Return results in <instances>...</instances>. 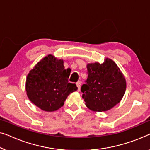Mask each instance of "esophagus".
Returning <instances> with one entry per match:
<instances>
[{"label":"esophagus","instance_id":"34e87169","mask_svg":"<svg viewBox=\"0 0 150 150\" xmlns=\"http://www.w3.org/2000/svg\"><path fill=\"white\" fill-rule=\"evenodd\" d=\"M76 84H77L78 91H80V88H81V81H77V83H76Z\"/></svg>","mask_w":150,"mask_h":150}]
</instances>
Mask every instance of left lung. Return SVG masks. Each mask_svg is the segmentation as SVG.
I'll return each instance as SVG.
<instances>
[{"instance_id": "left-lung-1", "label": "left lung", "mask_w": 150, "mask_h": 150, "mask_svg": "<svg viewBox=\"0 0 150 150\" xmlns=\"http://www.w3.org/2000/svg\"><path fill=\"white\" fill-rule=\"evenodd\" d=\"M87 69L88 79L81 88L86 105L92 111L109 110L125 93V78L117 64L109 58L103 64H88Z\"/></svg>"}]
</instances>
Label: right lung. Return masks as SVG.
<instances>
[{"label":"right lung","instance_id":"add662e5","mask_svg":"<svg viewBox=\"0 0 150 150\" xmlns=\"http://www.w3.org/2000/svg\"><path fill=\"white\" fill-rule=\"evenodd\" d=\"M70 73L71 69H64L62 60L52 55L45 56L27 76L26 90L30 100L42 110H58L77 90L75 83L69 82Z\"/></svg>","mask_w":150,"mask_h":150}]
</instances>
